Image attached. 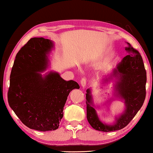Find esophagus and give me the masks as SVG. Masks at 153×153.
Listing matches in <instances>:
<instances>
[{
    "mask_svg": "<svg viewBox=\"0 0 153 153\" xmlns=\"http://www.w3.org/2000/svg\"><path fill=\"white\" fill-rule=\"evenodd\" d=\"M86 82H87V79L86 77H83L82 79H81V85L83 88H84L85 85H86Z\"/></svg>",
    "mask_w": 153,
    "mask_h": 153,
    "instance_id": "1",
    "label": "esophagus"
}]
</instances>
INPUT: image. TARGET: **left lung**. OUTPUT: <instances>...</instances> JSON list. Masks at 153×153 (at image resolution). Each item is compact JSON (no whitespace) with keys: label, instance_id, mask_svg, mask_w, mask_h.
Listing matches in <instances>:
<instances>
[{"label":"left lung","instance_id":"1","mask_svg":"<svg viewBox=\"0 0 153 153\" xmlns=\"http://www.w3.org/2000/svg\"><path fill=\"white\" fill-rule=\"evenodd\" d=\"M125 47L128 53L114 70V75L119 74V80L116 85L118 96L125 100L126 109L123 115L116 119L113 125L104 124L98 118L93 107L91 91H86L87 119L92 127L96 130L109 132L124 128L136 116L146 99V84L147 81L146 71L143 58L137 49L130 44Z\"/></svg>","mask_w":153,"mask_h":153}]
</instances>
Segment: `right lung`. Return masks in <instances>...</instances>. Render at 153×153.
I'll use <instances>...</instances> for the list:
<instances>
[{
	"label": "right lung",
	"instance_id": "obj_1",
	"mask_svg": "<svg viewBox=\"0 0 153 153\" xmlns=\"http://www.w3.org/2000/svg\"><path fill=\"white\" fill-rule=\"evenodd\" d=\"M52 47L48 39H29L16 53L7 92L9 105L20 120L42 131L58 128L69 93L80 88L76 81H65L56 72L42 76L39 72L46 70Z\"/></svg>",
	"mask_w": 153,
	"mask_h": 153
}]
</instances>
